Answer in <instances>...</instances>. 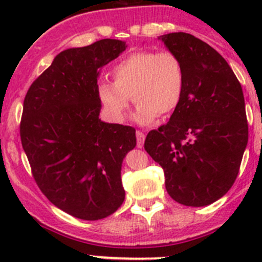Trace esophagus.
I'll use <instances>...</instances> for the list:
<instances>
[{"label": "esophagus", "instance_id": "1", "mask_svg": "<svg viewBox=\"0 0 262 262\" xmlns=\"http://www.w3.org/2000/svg\"><path fill=\"white\" fill-rule=\"evenodd\" d=\"M136 134H137V146H138V148H142L143 147L144 139H146V134L141 130H137Z\"/></svg>", "mask_w": 262, "mask_h": 262}]
</instances>
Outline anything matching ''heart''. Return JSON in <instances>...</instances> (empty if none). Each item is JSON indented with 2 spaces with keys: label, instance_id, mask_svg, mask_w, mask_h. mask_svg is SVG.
<instances>
[{
  "label": "heart",
  "instance_id": "obj_1",
  "mask_svg": "<svg viewBox=\"0 0 262 262\" xmlns=\"http://www.w3.org/2000/svg\"><path fill=\"white\" fill-rule=\"evenodd\" d=\"M114 82H101L97 94L107 114L123 121L130 97L138 105L134 119L146 125L171 115L180 105L185 87V70L172 52L143 50L128 55L113 70Z\"/></svg>",
  "mask_w": 262,
  "mask_h": 262
}]
</instances>
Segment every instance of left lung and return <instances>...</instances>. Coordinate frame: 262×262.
<instances>
[{
	"label": "left lung",
	"instance_id": "8db88e82",
	"mask_svg": "<svg viewBox=\"0 0 262 262\" xmlns=\"http://www.w3.org/2000/svg\"><path fill=\"white\" fill-rule=\"evenodd\" d=\"M181 59L184 95L170 120L147 134L144 149L163 168L168 195L205 207L236 181L248 141L241 83L223 57L191 34L158 36Z\"/></svg>",
	"mask_w": 262,
	"mask_h": 262
}]
</instances>
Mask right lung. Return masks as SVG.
Segmentation results:
<instances>
[{
  "instance_id": "1",
  "label": "right lung",
  "mask_w": 262,
  "mask_h": 262,
  "mask_svg": "<svg viewBox=\"0 0 262 262\" xmlns=\"http://www.w3.org/2000/svg\"><path fill=\"white\" fill-rule=\"evenodd\" d=\"M126 48L102 39L60 52L31 83L20 137L34 180L50 203L83 221L106 218L125 199L121 163L136 129L99 119L100 70Z\"/></svg>"
}]
</instances>
